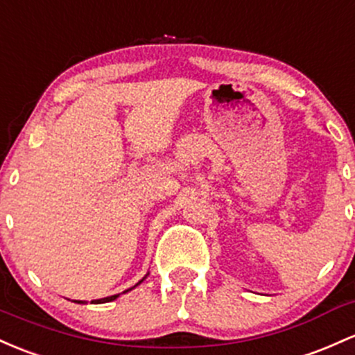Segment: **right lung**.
<instances>
[{"instance_id": "obj_1", "label": "right lung", "mask_w": 355, "mask_h": 355, "mask_svg": "<svg viewBox=\"0 0 355 355\" xmlns=\"http://www.w3.org/2000/svg\"><path fill=\"white\" fill-rule=\"evenodd\" d=\"M143 279H145V278H143ZM143 279H141V282H143ZM141 282H139V283H141ZM139 283H138V285H139ZM138 285H135V286H138ZM133 288H130V290H133ZM130 290H126V291H130ZM126 291H123V293H126ZM118 297H119V295H112V297H107V298L94 300V303H107V302H112V300H116ZM77 303H83V302H77Z\"/></svg>"}]
</instances>
